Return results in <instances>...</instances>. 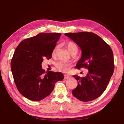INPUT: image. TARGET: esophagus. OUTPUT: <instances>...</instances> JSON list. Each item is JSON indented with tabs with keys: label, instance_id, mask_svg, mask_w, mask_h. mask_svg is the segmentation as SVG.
Wrapping results in <instances>:
<instances>
[{
	"label": "esophagus",
	"instance_id": "obj_1",
	"mask_svg": "<svg viewBox=\"0 0 124 124\" xmlns=\"http://www.w3.org/2000/svg\"><path fill=\"white\" fill-rule=\"evenodd\" d=\"M70 77V76L66 75H65L64 76V79H67L69 78Z\"/></svg>",
	"mask_w": 124,
	"mask_h": 124
}]
</instances>
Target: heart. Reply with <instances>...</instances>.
<instances>
[{"mask_svg":"<svg viewBox=\"0 0 124 124\" xmlns=\"http://www.w3.org/2000/svg\"><path fill=\"white\" fill-rule=\"evenodd\" d=\"M66 47H67L68 49L71 54L74 53H77L78 48V47L75 43L72 41H68L65 44ZM58 48V46H55L53 51V55H55L56 54V52L57 49ZM55 67H56L57 69L60 70V71L65 72V73H68L70 72V68L71 67V65L69 63L64 62L63 61H59L57 62L56 64H55Z\"/></svg>","mask_w":124,"mask_h":124,"instance_id":"b5f03b06","label":"heart"}]
</instances>
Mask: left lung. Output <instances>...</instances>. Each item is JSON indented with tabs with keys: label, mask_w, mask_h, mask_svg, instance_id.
I'll return each instance as SVG.
<instances>
[{
	"label": "left lung",
	"mask_w": 124,
	"mask_h": 124,
	"mask_svg": "<svg viewBox=\"0 0 124 124\" xmlns=\"http://www.w3.org/2000/svg\"><path fill=\"white\" fill-rule=\"evenodd\" d=\"M65 35L81 49V57L76 68L88 70L84 77L73 76L78 85L72 92L73 95L83 102L96 99L106 89L114 71V55L111 47L93 32L67 33Z\"/></svg>",
	"instance_id": "left-lung-1"
}]
</instances>
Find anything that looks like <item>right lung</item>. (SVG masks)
<instances>
[{
  "label": "right lung",
  "mask_w": 124,
  "mask_h": 124,
  "mask_svg": "<svg viewBox=\"0 0 124 124\" xmlns=\"http://www.w3.org/2000/svg\"><path fill=\"white\" fill-rule=\"evenodd\" d=\"M61 33H40L22 41L14 52L10 68L16 86L23 96L38 101L52 93L55 84L62 80L61 72L42 69L44 59L49 60Z\"/></svg>",
  "instance_id": "obj_1"
}]
</instances>
